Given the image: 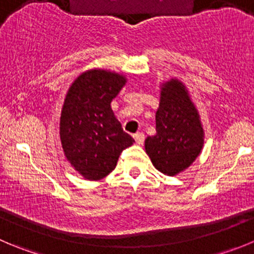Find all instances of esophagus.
<instances>
[{"label":"esophagus","mask_w":254,"mask_h":254,"mask_svg":"<svg viewBox=\"0 0 254 254\" xmlns=\"http://www.w3.org/2000/svg\"><path fill=\"white\" fill-rule=\"evenodd\" d=\"M134 139H135V141H136V144H139V145H140V144L144 143L145 135H144V132H135Z\"/></svg>","instance_id":"1"}]
</instances>
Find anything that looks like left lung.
Segmentation results:
<instances>
[{
	"label": "left lung",
	"mask_w": 254,
	"mask_h": 254,
	"mask_svg": "<svg viewBox=\"0 0 254 254\" xmlns=\"http://www.w3.org/2000/svg\"><path fill=\"white\" fill-rule=\"evenodd\" d=\"M155 120L156 134L145 139L146 154L164 174L183 172L199 155L204 140L198 111L179 80L163 85Z\"/></svg>",
	"instance_id": "obj_1"
}]
</instances>
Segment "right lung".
<instances>
[{
    "mask_svg": "<svg viewBox=\"0 0 254 254\" xmlns=\"http://www.w3.org/2000/svg\"><path fill=\"white\" fill-rule=\"evenodd\" d=\"M127 79L106 70L81 73L68 89L60 118L64 153L85 179L99 181L113 172L134 139L123 130L111 101Z\"/></svg>",
    "mask_w": 254,
    "mask_h": 254,
    "instance_id": "right-lung-1",
    "label": "right lung"
}]
</instances>
